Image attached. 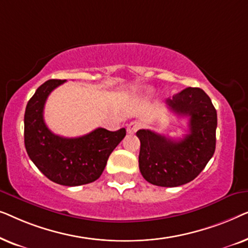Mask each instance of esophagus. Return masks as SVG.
Returning a JSON list of instances; mask_svg holds the SVG:
<instances>
[{
	"mask_svg": "<svg viewBox=\"0 0 248 248\" xmlns=\"http://www.w3.org/2000/svg\"><path fill=\"white\" fill-rule=\"evenodd\" d=\"M140 127H141V123H140V122H138V121L131 122V123L127 125V133L133 134V133H135V132H137Z\"/></svg>",
	"mask_w": 248,
	"mask_h": 248,
	"instance_id": "obj_1",
	"label": "esophagus"
}]
</instances>
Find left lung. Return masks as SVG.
Returning a JSON list of instances; mask_svg holds the SVG:
<instances>
[{
    "label": "left lung",
    "instance_id": "left-lung-1",
    "mask_svg": "<svg viewBox=\"0 0 248 248\" xmlns=\"http://www.w3.org/2000/svg\"><path fill=\"white\" fill-rule=\"evenodd\" d=\"M168 109L188 117V134L174 140L150 130H139V167L144 179L162 187H176L193 181L216 150L217 110L200 88L188 87L167 99Z\"/></svg>",
    "mask_w": 248,
    "mask_h": 248
}]
</instances>
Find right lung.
<instances>
[{
  "label": "right lung",
  "mask_w": 248,
  "mask_h": 248,
  "mask_svg": "<svg viewBox=\"0 0 248 248\" xmlns=\"http://www.w3.org/2000/svg\"><path fill=\"white\" fill-rule=\"evenodd\" d=\"M65 80H48L30 98L25 113V145L36 167L50 181L64 186H79L100 177L107 160L126 130L111 132L98 127L79 138L54 134L44 121L49 93Z\"/></svg>",
  "instance_id": "1"
}]
</instances>
